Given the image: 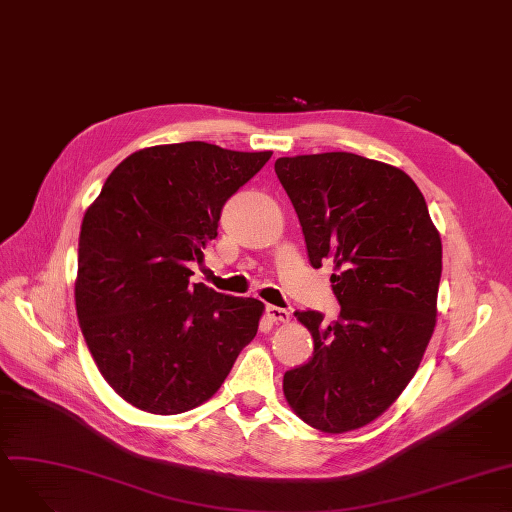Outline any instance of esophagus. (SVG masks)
<instances>
[{
	"label": "esophagus",
	"instance_id": "34e87169",
	"mask_svg": "<svg viewBox=\"0 0 512 512\" xmlns=\"http://www.w3.org/2000/svg\"><path fill=\"white\" fill-rule=\"evenodd\" d=\"M264 312H266V316H269L273 323H287L289 321V310L287 308H279V306L269 304V306L264 308Z\"/></svg>",
	"mask_w": 512,
	"mask_h": 512
}]
</instances>
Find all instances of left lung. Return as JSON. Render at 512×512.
<instances>
[{
  "label": "left lung",
  "mask_w": 512,
  "mask_h": 512,
  "mask_svg": "<svg viewBox=\"0 0 512 512\" xmlns=\"http://www.w3.org/2000/svg\"><path fill=\"white\" fill-rule=\"evenodd\" d=\"M314 269L333 264L339 316L294 312L312 358L285 373L296 415L325 433L375 421L415 377L435 327L442 239L404 170L348 152L279 158Z\"/></svg>",
  "instance_id": "8db88e82"
}]
</instances>
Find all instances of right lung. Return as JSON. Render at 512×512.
Segmentation results:
<instances>
[{
  "label": "right lung",
  "mask_w": 512,
  "mask_h": 512,
  "mask_svg": "<svg viewBox=\"0 0 512 512\" xmlns=\"http://www.w3.org/2000/svg\"><path fill=\"white\" fill-rule=\"evenodd\" d=\"M273 152L204 141L145 148L120 162L79 235L77 316L114 392L154 415L206 402L256 331L264 304L189 283L225 202Z\"/></svg>",
  "instance_id": "add662e5"
}]
</instances>
